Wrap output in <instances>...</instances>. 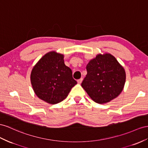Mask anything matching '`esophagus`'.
<instances>
[{
	"mask_svg": "<svg viewBox=\"0 0 148 148\" xmlns=\"http://www.w3.org/2000/svg\"><path fill=\"white\" fill-rule=\"evenodd\" d=\"M82 80H83V79H82V78H81V79H78V80L77 81V83H78V84H81V82H82Z\"/></svg>",
	"mask_w": 148,
	"mask_h": 148,
	"instance_id": "obj_1",
	"label": "esophagus"
}]
</instances>
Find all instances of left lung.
Wrapping results in <instances>:
<instances>
[{"label": "left lung", "instance_id": "left-lung-1", "mask_svg": "<svg viewBox=\"0 0 148 148\" xmlns=\"http://www.w3.org/2000/svg\"><path fill=\"white\" fill-rule=\"evenodd\" d=\"M86 69L88 73L81 86L94 102L108 103L122 92L126 72L112 54H97L89 60Z\"/></svg>", "mask_w": 148, "mask_h": 148}]
</instances>
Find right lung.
Here are the masks:
<instances>
[{
	"label": "right lung",
	"instance_id": "obj_1",
	"mask_svg": "<svg viewBox=\"0 0 148 148\" xmlns=\"http://www.w3.org/2000/svg\"><path fill=\"white\" fill-rule=\"evenodd\" d=\"M64 56L56 51L46 53L33 67L31 82L36 95L46 103L56 104L65 99L77 84L73 73L64 64Z\"/></svg>",
	"mask_w": 148,
	"mask_h": 148
}]
</instances>
